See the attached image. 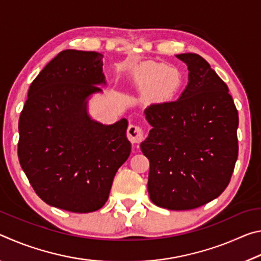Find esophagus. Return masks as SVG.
<instances>
[{"instance_id":"34e87169","label":"esophagus","mask_w":261,"mask_h":261,"mask_svg":"<svg viewBox=\"0 0 261 261\" xmlns=\"http://www.w3.org/2000/svg\"><path fill=\"white\" fill-rule=\"evenodd\" d=\"M126 135L127 138H129V140L132 141V143H140V141L144 139L143 127L137 124H130L127 126Z\"/></svg>"}]
</instances>
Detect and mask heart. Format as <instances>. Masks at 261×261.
Instances as JSON below:
<instances>
[{"mask_svg": "<svg viewBox=\"0 0 261 261\" xmlns=\"http://www.w3.org/2000/svg\"><path fill=\"white\" fill-rule=\"evenodd\" d=\"M173 76L171 70L163 63L156 62H145L137 68V77L141 82L152 85L156 83V86L163 91H169L173 88V83H169V78Z\"/></svg>", "mask_w": 261, "mask_h": 261, "instance_id": "b5f03b06", "label": "heart"}]
</instances>
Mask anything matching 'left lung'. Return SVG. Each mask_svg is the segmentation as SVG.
<instances>
[{
    "label": "left lung",
    "mask_w": 261,
    "mask_h": 261,
    "mask_svg": "<svg viewBox=\"0 0 261 261\" xmlns=\"http://www.w3.org/2000/svg\"><path fill=\"white\" fill-rule=\"evenodd\" d=\"M189 83L175 101L145 109L152 125L140 144L149 160L148 193L159 207L193 210L218 198L238 155V112L228 86L200 55H176Z\"/></svg>",
    "instance_id": "left-lung-1"
}]
</instances>
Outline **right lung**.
<instances>
[{"instance_id":"1","label":"right lung","mask_w":261,"mask_h":261,"mask_svg":"<svg viewBox=\"0 0 261 261\" xmlns=\"http://www.w3.org/2000/svg\"><path fill=\"white\" fill-rule=\"evenodd\" d=\"M102 57L59 53L31 84L19 117L18 159L26 177L46 204L73 213L106 204L131 152L125 118L105 125L87 114L88 96L106 84Z\"/></svg>"}]
</instances>
